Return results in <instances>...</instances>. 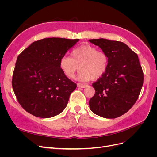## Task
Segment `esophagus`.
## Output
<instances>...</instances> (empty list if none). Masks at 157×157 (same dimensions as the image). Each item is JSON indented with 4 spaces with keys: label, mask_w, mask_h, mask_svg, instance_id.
Segmentation results:
<instances>
[{
    "label": "esophagus",
    "mask_w": 157,
    "mask_h": 157,
    "mask_svg": "<svg viewBox=\"0 0 157 157\" xmlns=\"http://www.w3.org/2000/svg\"><path fill=\"white\" fill-rule=\"evenodd\" d=\"M77 86L78 88H84L86 86V85H84V84H81V83H78L77 84Z\"/></svg>",
    "instance_id": "34e87169"
}]
</instances>
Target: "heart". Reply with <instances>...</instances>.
<instances>
[{"label": "heart", "mask_w": 157, "mask_h": 157, "mask_svg": "<svg viewBox=\"0 0 157 157\" xmlns=\"http://www.w3.org/2000/svg\"><path fill=\"white\" fill-rule=\"evenodd\" d=\"M108 55L90 44L81 45L74 49L72 56L64 55L59 62L60 69L69 78L74 77L79 65L81 70L78 79L81 81L101 78L108 70Z\"/></svg>", "instance_id": "1"}]
</instances>
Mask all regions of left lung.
Here are the masks:
<instances>
[{"label":"left lung","instance_id":"8db88e82","mask_svg":"<svg viewBox=\"0 0 157 157\" xmlns=\"http://www.w3.org/2000/svg\"><path fill=\"white\" fill-rule=\"evenodd\" d=\"M108 56L104 75L92 84L95 94L90 109L105 118H116L134 105L143 85L144 74L137 55L122 42L105 39H90Z\"/></svg>","mask_w":157,"mask_h":157}]
</instances>
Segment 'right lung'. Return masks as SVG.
Instances as JSON below:
<instances>
[{
    "instance_id": "obj_1",
    "label": "right lung",
    "mask_w": 157,
    "mask_h": 157,
    "mask_svg": "<svg viewBox=\"0 0 157 157\" xmlns=\"http://www.w3.org/2000/svg\"><path fill=\"white\" fill-rule=\"evenodd\" d=\"M79 39L45 38L18 55L12 86L22 108L35 117L52 118L66 108L76 84L66 76L59 62Z\"/></svg>"
}]
</instances>
